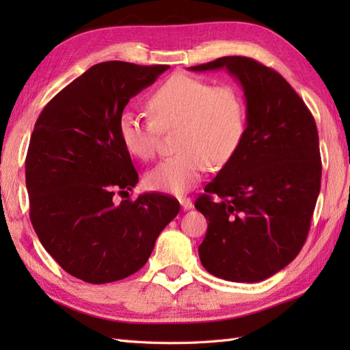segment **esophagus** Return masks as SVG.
Returning a JSON list of instances; mask_svg holds the SVG:
<instances>
[{
    "label": "esophagus",
    "instance_id": "1",
    "mask_svg": "<svg viewBox=\"0 0 350 350\" xmlns=\"http://www.w3.org/2000/svg\"><path fill=\"white\" fill-rule=\"evenodd\" d=\"M179 202L182 204L183 211H189V209H192V206H194V204H192V200L189 197H180Z\"/></svg>",
    "mask_w": 350,
    "mask_h": 350
}]
</instances>
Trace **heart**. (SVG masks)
I'll return each instance as SVG.
<instances>
[{
    "label": "heart",
    "instance_id": "b5f03b06",
    "mask_svg": "<svg viewBox=\"0 0 350 350\" xmlns=\"http://www.w3.org/2000/svg\"><path fill=\"white\" fill-rule=\"evenodd\" d=\"M152 117L124 111L118 137L133 158L150 161L162 132H176V153L146 176L148 188L183 194L202 179L207 165L221 167L232 158L247 124L241 92L230 84L212 85L204 79L177 73L150 94Z\"/></svg>",
    "mask_w": 350,
    "mask_h": 350
}]
</instances>
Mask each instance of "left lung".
<instances>
[{"label":"left lung","instance_id":"1","mask_svg":"<svg viewBox=\"0 0 350 350\" xmlns=\"http://www.w3.org/2000/svg\"><path fill=\"white\" fill-rule=\"evenodd\" d=\"M222 68L243 88L247 128L196 200L207 219L198 254L215 277L256 282L286 267L307 241L321 191L319 133L292 85L250 57H221L189 70Z\"/></svg>","mask_w":350,"mask_h":350}]
</instances>
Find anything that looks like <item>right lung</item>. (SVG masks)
<instances>
[{
  "label": "right lung",
  "instance_id": "add662e5",
  "mask_svg": "<svg viewBox=\"0 0 350 350\" xmlns=\"http://www.w3.org/2000/svg\"><path fill=\"white\" fill-rule=\"evenodd\" d=\"M170 66H92L43 108L25 159L29 219L52 258L72 277L105 284L135 273L180 211L174 197L141 194L118 137L124 107ZM129 197V196H128Z\"/></svg>",
  "mask_w": 350,
  "mask_h": 350
}]
</instances>
